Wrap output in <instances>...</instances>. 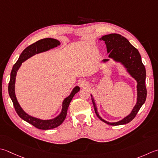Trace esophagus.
Instances as JSON below:
<instances>
[{
    "label": "esophagus",
    "instance_id": "1",
    "mask_svg": "<svg viewBox=\"0 0 158 158\" xmlns=\"http://www.w3.org/2000/svg\"><path fill=\"white\" fill-rule=\"evenodd\" d=\"M79 84L81 87H88V86H89V83L87 81H85V80H81Z\"/></svg>",
    "mask_w": 158,
    "mask_h": 158
}]
</instances>
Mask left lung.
Segmentation results:
<instances>
[{
	"label": "left lung",
	"mask_w": 158,
	"mask_h": 158,
	"mask_svg": "<svg viewBox=\"0 0 158 158\" xmlns=\"http://www.w3.org/2000/svg\"><path fill=\"white\" fill-rule=\"evenodd\" d=\"M100 40H103L106 43L107 51L109 53V57L122 63L127 70L129 73L136 80L138 83V98L137 103L134 109L132 110L131 114L118 122L109 123L102 118L97 112L94 98H92L95 113L98 118L108 125L116 126L127 124L135 118L140 107L146 101L147 94L146 85H145L146 70H145L144 64L142 62L140 54L138 49L132 46L125 37L120 34L111 33L109 35L103 36ZM108 60H109L106 59V60H103V61H107Z\"/></svg>",
	"instance_id": "left-lung-1"
}]
</instances>
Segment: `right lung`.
<instances>
[{
    "label": "right lung",
    "mask_w": 158,
    "mask_h": 158,
    "mask_svg": "<svg viewBox=\"0 0 158 158\" xmlns=\"http://www.w3.org/2000/svg\"><path fill=\"white\" fill-rule=\"evenodd\" d=\"M60 45V41L57 40H55L53 38H44L36 42L33 43V44H31L30 46L27 47L22 52L20 55L19 59L16 61L14 66L13 69L11 70V77L10 81L9 83L8 86V91L10 97L11 99L13 102L14 107L15 108V110L18 115L22 119L25 120L26 122L30 123L31 125L35 127L42 129V130H47V129H51L60 126L61 123H62L65 118L66 117L67 114V110L68 108L69 107V105L70 101H72L73 98L76 93H77L79 91V87L76 86V87L73 89L71 94L65 98L62 103V110H61V114L56 118L51 120H41L39 118H34V117L28 115L27 113H25L22 109L20 106L19 103L16 99L15 95V77H16V73L18 70L19 69L22 63L27 60V59L32 57L33 55L40 53V52H44L49 50V49L52 48L54 47Z\"/></svg>",
    "instance_id": "add662e5"
}]
</instances>
